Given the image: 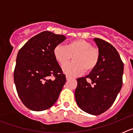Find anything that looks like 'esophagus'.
I'll return each mask as SVG.
<instances>
[{
  "instance_id": "esophagus-1",
  "label": "esophagus",
  "mask_w": 133,
  "mask_h": 133,
  "mask_svg": "<svg viewBox=\"0 0 133 133\" xmlns=\"http://www.w3.org/2000/svg\"><path fill=\"white\" fill-rule=\"evenodd\" d=\"M71 78H72V77H69V76H66V79L67 80V81H69V80L71 79Z\"/></svg>"
}]
</instances>
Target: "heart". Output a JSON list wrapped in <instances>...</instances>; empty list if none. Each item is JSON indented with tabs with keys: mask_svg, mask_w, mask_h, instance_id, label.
Masks as SVG:
<instances>
[{
	"mask_svg": "<svg viewBox=\"0 0 133 133\" xmlns=\"http://www.w3.org/2000/svg\"><path fill=\"white\" fill-rule=\"evenodd\" d=\"M53 55L61 66L66 64L73 56L74 61L63 67V72L69 76H78L84 71H92L99 61L98 50L92 47L91 43L83 39L70 41L66 46H56Z\"/></svg>",
	"mask_w": 133,
	"mask_h": 133,
	"instance_id": "heart-1",
	"label": "heart"
}]
</instances>
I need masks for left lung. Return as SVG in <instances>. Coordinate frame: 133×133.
Listing matches in <instances>:
<instances>
[{
  "label": "left lung",
  "mask_w": 133,
  "mask_h": 133,
  "mask_svg": "<svg viewBox=\"0 0 133 133\" xmlns=\"http://www.w3.org/2000/svg\"><path fill=\"white\" fill-rule=\"evenodd\" d=\"M94 41L99 52L98 64L87 76L77 78L75 95L80 109L98 115L111 107L119 93L124 64L113 46L101 38H95Z\"/></svg>",
  "instance_id": "1"
}]
</instances>
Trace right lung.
I'll list each match as a JSON object with an SVG mask.
<instances>
[{
    "mask_svg": "<svg viewBox=\"0 0 133 133\" xmlns=\"http://www.w3.org/2000/svg\"><path fill=\"white\" fill-rule=\"evenodd\" d=\"M66 38L63 35L43 31L29 39L18 51L14 81L18 97L28 109L46 110L58 99L66 77L53 50ZM51 76L55 79L49 78Z\"/></svg>",
    "mask_w": 133,
    "mask_h": 133,
    "instance_id": "add662e5",
    "label": "right lung"
}]
</instances>
